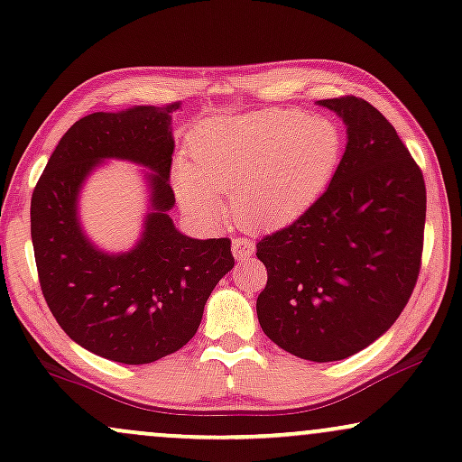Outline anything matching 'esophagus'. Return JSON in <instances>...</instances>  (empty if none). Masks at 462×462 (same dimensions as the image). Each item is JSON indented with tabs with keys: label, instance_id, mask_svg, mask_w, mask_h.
I'll use <instances>...</instances> for the list:
<instances>
[{
	"label": "esophagus",
	"instance_id": "34e87169",
	"mask_svg": "<svg viewBox=\"0 0 462 462\" xmlns=\"http://www.w3.org/2000/svg\"><path fill=\"white\" fill-rule=\"evenodd\" d=\"M232 252H235L236 260H245L255 252V243L252 241V238L236 236L235 241H232Z\"/></svg>",
	"mask_w": 462,
	"mask_h": 462
}]
</instances>
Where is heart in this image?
<instances>
[{
	"label": "heart",
	"mask_w": 462,
	"mask_h": 462,
	"mask_svg": "<svg viewBox=\"0 0 462 462\" xmlns=\"http://www.w3.org/2000/svg\"><path fill=\"white\" fill-rule=\"evenodd\" d=\"M342 157L336 122L297 109L213 120L191 142V165L178 189L193 207L215 213V196H232L235 215L255 230L291 224L331 180Z\"/></svg>",
	"instance_id": "1"
}]
</instances>
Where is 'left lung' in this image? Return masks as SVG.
Masks as SVG:
<instances>
[{"instance_id":"8db88e82","label":"left lung","mask_w":462,"mask_h":462,"mask_svg":"<svg viewBox=\"0 0 462 462\" xmlns=\"http://www.w3.org/2000/svg\"><path fill=\"white\" fill-rule=\"evenodd\" d=\"M346 122L329 187L291 226L263 236L255 312L277 346L340 361L383 336L409 303L424 249L426 185L392 122L357 97L319 101Z\"/></svg>"}]
</instances>
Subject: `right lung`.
<instances>
[{
  "label": "right lung",
  "mask_w": 462,
  "mask_h": 462,
  "mask_svg": "<svg viewBox=\"0 0 462 462\" xmlns=\"http://www.w3.org/2000/svg\"><path fill=\"white\" fill-rule=\"evenodd\" d=\"M180 103L133 107L77 120L55 146L32 193V243L49 310L70 340L118 364H152L196 336L217 282L235 266L230 238L198 241L176 230L168 210L171 114ZM129 158L158 171L153 208L133 253L109 256L76 224V193L101 158Z\"/></svg>",
  "instance_id": "right-lung-1"
}]
</instances>
